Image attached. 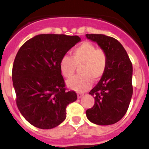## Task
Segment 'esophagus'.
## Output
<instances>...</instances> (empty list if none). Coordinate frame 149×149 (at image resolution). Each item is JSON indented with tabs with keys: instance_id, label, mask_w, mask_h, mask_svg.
I'll return each mask as SVG.
<instances>
[{
	"instance_id": "34e87169",
	"label": "esophagus",
	"mask_w": 149,
	"mask_h": 149,
	"mask_svg": "<svg viewBox=\"0 0 149 149\" xmlns=\"http://www.w3.org/2000/svg\"><path fill=\"white\" fill-rule=\"evenodd\" d=\"M77 95V98H78V99H80V98H81L82 96H84V93H78Z\"/></svg>"
}]
</instances>
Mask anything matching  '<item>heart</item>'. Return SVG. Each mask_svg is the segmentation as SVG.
<instances>
[{"mask_svg":"<svg viewBox=\"0 0 149 149\" xmlns=\"http://www.w3.org/2000/svg\"><path fill=\"white\" fill-rule=\"evenodd\" d=\"M59 70L62 76L71 78L79 66L81 74L67 81V85L77 92L88 90L94 81L100 80L106 72L108 56L104 49L96 48L90 42H84L71 53V57L64 56L59 61Z\"/></svg>","mask_w":149,"mask_h":149,"instance_id":"1","label":"heart"}]
</instances>
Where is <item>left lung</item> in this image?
I'll return each instance as SVG.
<instances>
[{"instance_id":"obj_1","label":"left lung","mask_w":149,"mask_h":149,"mask_svg":"<svg viewBox=\"0 0 149 149\" xmlns=\"http://www.w3.org/2000/svg\"><path fill=\"white\" fill-rule=\"evenodd\" d=\"M108 56L106 72L89 93L95 103L86 111L90 121L98 125L117 123L125 115L133 95V66L127 53L118 40L104 35L87 34Z\"/></svg>"}]
</instances>
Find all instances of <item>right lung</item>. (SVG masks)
Segmentation results:
<instances>
[{"label":"right lung","instance_id":"1","mask_svg":"<svg viewBox=\"0 0 149 149\" xmlns=\"http://www.w3.org/2000/svg\"><path fill=\"white\" fill-rule=\"evenodd\" d=\"M78 36L44 34L29 39L19 49L12 78L18 109L25 120L40 129L55 127L66 118V107L77 100L68 90L59 61Z\"/></svg>","mask_w":149,"mask_h":149}]
</instances>
